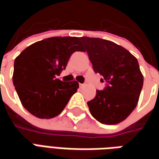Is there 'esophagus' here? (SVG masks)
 <instances>
[{"mask_svg": "<svg viewBox=\"0 0 159 159\" xmlns=\"http://www.w3.org/2000/svg\"><path fill=\"white\" fill-rule=\"evenodd\" d=\"M80 87H81V88H83V87H84V84H81V83H80Z\"/></svg>", "mask_w": 159, "mask_h": 159, "instance_id": "esophagus-1", "label": "esophagus"}]
</instances>
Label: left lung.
<instances>
[{"label":"left lung","instance_id":"obj_1","mask_svg":"<svg viewBox=\"0 0 159 159\" xmlns=\"http://www.w3.org/2000/svg\"><path fill=\"white\" fill-rule=\"evenodd\" d=\"M82 41L94 72L107 83L88 102L90 113L104 124H117L134 110L143 87L138 60L127 49L108 40L83 36Z\"/></svg>","mask_w":159,"mask_h":159}]
</instances>
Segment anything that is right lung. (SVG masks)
Segmentation results:
<instances>
[{"mask_svg":"<svg viewBox=\"0 0 159 159\" xmlns=\"http://www.w3.org/2000/svg\"><path fill=\"white\" fill-rule=\"evenodd\" d=\"M83 52L80 37L55 36L33 43L14 60L12 82L23 107L39 118L61 113L79 84L57 79L70 57Z\"/></svg>","mask_w":159,"mask_h":159,"instance_id":"right-lung-1","label":"right lung"}]
</instances>
